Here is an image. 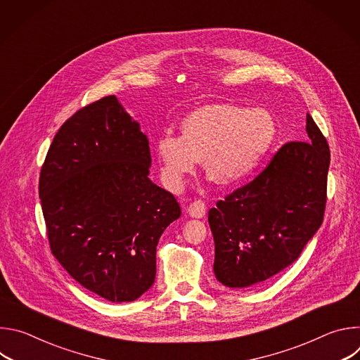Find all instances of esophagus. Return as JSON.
Here are the masks:
<instances>
[{"label": "esophagus", "instance_id": "obj_1", "mask_svg": "<svg viewBox=\"0 0 360 360\" xmlns=\"http://www.w3.org/2000/svg\"><path fill=\"white\" fill-rule=\"evenodd\" d=\"M188 212L192 218H202L205 212H207V205H205V202L200 199L193 200L188 207Z\"/></svg>", "mask_w": 360, "mask_h": 360}]
</instances>
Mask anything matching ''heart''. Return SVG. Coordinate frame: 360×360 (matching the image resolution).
<instances>
[{
    "mask_svg": "<svg viewBox=\"0 0 360 360\" xmlns=\"http://www.w3.org/2000/svg\"><path fill=\"white\" fill-rule=\"evenodd\" d=\"M275 135L276 124L266 110L231 104L200 107L185 118L181 136L164 134L157 141L161 178L168 188L181 189L203 161L215 182L236 185L261 164Z\"/></svg>",
    "mask_w": 360,
    "mask_h": 360,
    "instance_id": "b5f03b06",
    "label": "heart"
}]
</instances>
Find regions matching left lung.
Returning <instances> with one entry per match:
<instances>
[{"label": "left lung", "mask_w": 360, "mask_h": 360, "mask_svg": "<svg viewBox=\"0 0 360 360\" xmlns=\"http://www.w3.org/2000/svg\"><path fill=\"white\" fill-rule=\"evenodd\" d=\"M307 142H288L253 181L208 214L214 272L228 288L259 285L292 265L323 222L329 145L306 115Z\"/></svg>", "instance_id": "left-lung-1"}]
</instances>
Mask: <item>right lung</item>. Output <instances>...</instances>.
<instances>
[{"instance_id": "add662e5", "label": "right lung", "mask_w": 360, "mask_h": 360, "mask_svg": "<svg viewBox=\"0 0 360 360\" xmlns=\"http://www.w3.org/2000/svg\"><path fill=\"white\" fill-rule=\"evenodd\" d=\"M149 167L146 135L110 95L63 124L41 169L51 252L79 285L111 302H132L152 286L158 240L181 217Z\"/></svg>"}]
</instances>
